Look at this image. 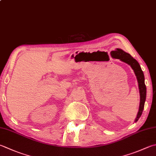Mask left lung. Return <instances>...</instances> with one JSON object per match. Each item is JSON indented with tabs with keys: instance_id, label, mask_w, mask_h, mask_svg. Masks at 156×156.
Wrapping results in <instances>:
<instances>
[{
	"instance_id": "8db88e82",
	"label": "left lung",
	"mask_w": 156,
	"mask_h": 156,
	"mask_svg": "<svg viewBox=\"0 0 156 156\" xmlns=\"http://www.w3.org/2000/svg\"><path fill=\"white\" fill-rule=\"evenodd\" d=\"M111 55L112 57L115 58V59H120L122 62H125L130 66L136 76L140 93V105L139 112L137 113V115L135 120V122H136L138 121L142 114L146 99V90L147 89H146V86L145 84L144 74H143L141 66H140L138 62L135 59H134L130 54L126 53L120 48H116L115 51H112L111 52Z\"/></svg>"
}]
</instances>
